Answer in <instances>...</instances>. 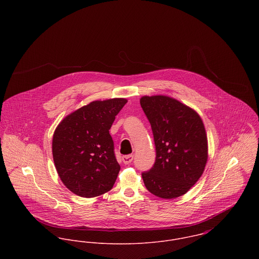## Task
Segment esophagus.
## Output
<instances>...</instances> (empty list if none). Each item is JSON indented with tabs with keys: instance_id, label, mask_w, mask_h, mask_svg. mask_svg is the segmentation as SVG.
Returning <instances> with one entry per match:
<instances>
[{
	"instance_id": "34e87169",
	"label": "esophagus",
	"mask_w": 259,
	"mask_h": 259,
	"mask_svg": "<svg viewBox=\"0 0 259 259\" xmlns=\"http://www.w3.org/2000/svg\"><path fill=\"white\" fill-rule=\"evenodd\" d=\"M121 159H122V161H123V163H124V164H128V163H131V162L133 161V159H134V155H133V154L123 155Z\"/></svg>"
}]
</instances>
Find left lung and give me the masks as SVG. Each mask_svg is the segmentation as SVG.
<instances>
[{"label":"left lung","instance_id":"left-lung-1","mask_svg":"<svg viewBox=\"0 0 259 259\" xmlns=\"http://www.w3.org/2000/svg\"><path fill=\"white\" fill-rule=\"evenodd\" d=\"M141 106L151 126L155 161L142 174L148 191L157 197L184 195L203 174L207 138L198 113L165 96L143 97Z\"/></svg>","mask_w":259,"mask_h":259}]
</instances>
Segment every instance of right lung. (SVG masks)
Here are the masks:
<instances>
[{
    "instance_id": "obj_1",
    "label": "right lung",
    "mask_w": 259,
    "mask_h": 259,
    "mask_svg": "<svg viewBox=\"0 0 259 259\" xmlns=\"http://www.w3.org/2000/svg\"><path fill=\"white\" fill-rule=\"evenodd\" d=\"M125 99L95 101L67 115L53 137L54 162L74 194L94 197L111 190L120 166L110 128Z\"/></svg>"
}]
</instances>
